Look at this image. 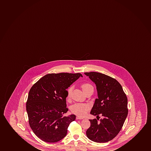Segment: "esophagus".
<instances>
[{"instance_id":"34e87169","label":"esophagus","mask_w":151,"mask_h":151,"mask_svg":"<svg viewBox=\"0 0 151 151\" xmlns=\"http://www.w3.org/2000/svg\"><path fill=\"white\" fill-rule=\"evenodd\" d=\"M76 119L77 120L83 119V118L81 117H80V116H76Z\"/></svg>"}]
</instances>
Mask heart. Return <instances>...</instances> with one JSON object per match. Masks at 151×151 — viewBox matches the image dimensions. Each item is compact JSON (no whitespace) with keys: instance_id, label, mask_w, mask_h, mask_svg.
<instances>
[{"instance_id":"obj_1","label":"heart","mask_w":151,"mask_h":151,"mask_svg":"<svg viewBox=\"0 0 151 151\" xmlns=\"http://www.w3.org/2000/svg\"><path fill=\"white\" fill-rule=\"evenodd\" d=\"M81 88H82V90L83 93H85V92L89 89L91 88H93V87L92 85L88 83H83L81 85ZM73 90V87H70L68 88L67 91L68 93V97H69L70 94L71 93V91ZM89 106L88 104H83V103H76V104L73 105L71 106V110L72 112L80 116H83L87 114V112H88L89 110Z\"/></svg>"}]
</instances>
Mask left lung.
<instances>
[{
  "label": "left lung",
  "mask_w": 151,
  "mask_h": 151,
  "mask_svg": "<svg viewBox=\"0 0 151 151\" xmlns=\"http://www.w3.org/2000/svg\"><path fill=\"white\" fill-rule=\"evenodd\" d=\"M95 83L98 98L91 111L97 119H90L86 135L96 142H106L114 139L123 127L128 114L127 98L119 83L110 76L97 72L85 73ZM103 116L99 122V114Z\"/></svg>",
  "instance_id": "1"
}]
</instances>
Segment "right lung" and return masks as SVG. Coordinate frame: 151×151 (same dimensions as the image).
<instances>
[{"mask_svg": "<svg viewBox=\"0 0 151 151\" xmlns=\"http://www.w3.org/2000/svg\"><path fill=\"white\" fill-rule=\"evenodd\" d=\"M81 73H59L45 75L29 90L26 110L29 126L39 139L47 142H55L63 139L69 124L76 115L63 114L66 108V89L76 81Z\"/></svg>", "mask_w": 151, "mask_h": 151, "instance_id": "add662e5", "label": "right lung"}]
</instances>
